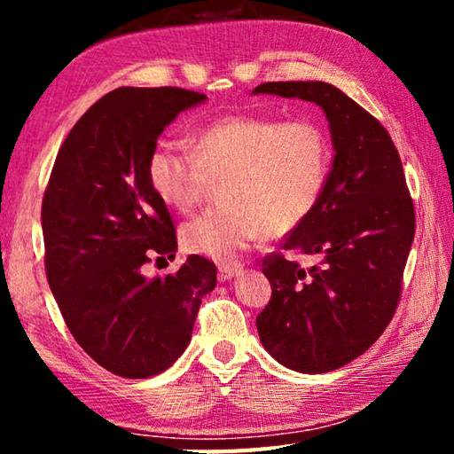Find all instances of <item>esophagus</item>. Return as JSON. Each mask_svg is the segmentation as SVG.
I'll use <instances>...</instances> for the list:
<instances>
[{
    "mask_svg": "<svg viewBox=\"0 0 454 454\" xmlns=\"http://www.w3.org/2000/svg\"><path fill=\"white\" fill-rule=\"evenodd\" d=\"M238 272H240V268H238V266H220L218 268V280L220 282L232 280Z\"/></svg>",
    "mask_w": 454,
    "mask_h": 454,
    "instance_id": "obj_1",
    "label": "esophagus"
}]
</instances>
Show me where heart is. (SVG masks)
<instances>
[{"label":"heart","mask_w":454,"mask_h":454,"mask_svg":"<svg viewBox=\"0 0 454 454\" xmlns=\"http://www.w3.org/2000/svg\"><path fill=\"white\" fill-rule=\"evenodd\" d=\"M333 168V144L320 124L298 118L234 114L210 121L192 137V152L158 142L148 156V180L166 206L190 212L214 180H224V206L182 226L192 254L234 262L262 236L301 226L317 208Z\"/></svg>","instance_id":"b5f03b06"}]
</instances>
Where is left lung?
<instances>
[{
	"label": "left lung",
	"mask_w": 454,
	"mask_h": 454,
	"mask_svg": "<svg viewBox=\"0 0 454 454\" xmlns=\"http://www.w3.org/2000/svg\"><path fill=\"white\" fill-rule=\"evenodd\" d=\"M252 94L298 98L326 114L334 148L326 190L282 242L318 264L266 256L272 298L256 326L268 355L290 371H336L372 347L401 298L414 240L401 156L380 121L333 83L266 82Z\"/></svg>",
	"instance_id": "8db88e82"
}]
</instances>
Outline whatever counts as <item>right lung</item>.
<instances>
[{
	"instance_id": "1",
	"label": "right lung",
	"mask_w": 454,
	"mask_h": 454,
	"mask_svg": "<svg viewBox=\"0 0 454 454\" xmlns=\"http://www.w3.org/2000/svg\"><path fill=\"white\" fill-rule=\"evenodd\" d=\"M206 102L182 88H118L78 120L58 152L42 204L45 274L75 342L124 379H148L186 350L216 266L188 256L176 274V228L148 180V156L180 112Z\"/></svg>"
}]
</instances>
